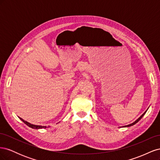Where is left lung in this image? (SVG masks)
<instances>
[{
	"label": "left lung",
	"instance_id": "obj_1",
	"mask_svg": "<svg viewBox=\"0 0 160 160\" xmlns=\"http://www.w3.org/2000/svg\"><path fill=\"white\" fill-rule=\"evenodd\" d=\"M148 109L146 111H145V112L141 115V116H140V117L137 119V120H135V122H133V123H131V124H129V125H125V126H123V128H128V127H131V126H132V125H135V123H137L138 122H139V121L140 120V119H141L142 118H143V116L145 115V114H146V111H148Z\"/></svg>",
	"mask_w": 160,
	"mask_h": 160
}]
</instances>
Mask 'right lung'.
Listing matches in <instances>:
<instances>
[{
	"mask_svg": "<svg viewBox=\"0 0 160 160\" xmlns=\"http://www.w3.org/2000/svg\"><path fill=\"white\" fill-rule=\"evenodd\" d=\"M18 118L20 119L22 122H23L24 123H25L27 125H28V127L29 128H32V129H45V128H49L50 126H45V125H34V124H31V123H28V122H26V121H25L24 119H22V118H19L18 117Z\"/></svg>",
	"mask_w": 160,
	"mask_h": 160,
	"instance_id": "obj_1",
	"label": "right lung"
}]
</instances>
